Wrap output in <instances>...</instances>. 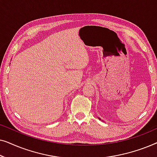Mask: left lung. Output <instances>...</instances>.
I'll return each instance as SVG.
<instances>
[{"mask_svg":"<svg viewBox=\"0 0 157 157\" xmlns=\"http://www.w3.org/2000/svg\"><path fill=\"white\" fill-rule=\"evenodd\" d=\"M98 119H100V120H101V119H100V118H98Z\"/></svg>","mask_w":157,"mask_h":157,"instance_id":"left-lung-1","label":"left lung"}]
</instances>
